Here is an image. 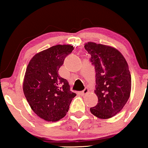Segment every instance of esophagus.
<instances>
[{"instance_id":"1","label":"esophagus","mask_w":148,"mask_h":148,"mask_svg":"<svg viewBox=\"0 0 148 148\" xmlns=\"http://www.w3.org/2000/svg\"><path fill=\"white\" fill-rule=\"evenodd\" d=\"M88 92H89V90H88V88H85L84 90H83L82 92H81V93H82V95H86V94H88Z\"/></svg>"}]
</instances>
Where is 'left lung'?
<instances>
[{
    "label": "left lung",
    "instance_id": "left-lung-1",
    "mask_svg": "<svg viewBox=\"0 0 148 148\" xmlns=\"http://www.w3.org/2000/svg\"><path fill=\"white\" fill-rule=\"evenodd\" d=\"M84 48L91 54L90 61L96 70V90L98 103L90 112L99 119L114 116L128 101L131 90V77L128 64L116 48L88 42Z\"/></svg>",
    "mask_w": 148,
    "mask_h": 148
}]
</instances>
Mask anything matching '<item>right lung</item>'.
<instances>
[{"label":"right lung","mask_w":148,"mask_h":148,"mask_svg":"<svg viewBox=\"0 0 148 148\" xmlns=\"http://www.w3.org/2000/svg\"><path fill=\"white\" fill-rule=\"evenodd\" d=\"M73 46H53L30 60L24 77L23 90L32 110L46 121L56 122L65 116L75 93L58 70Z\"/></svg>","instance_id":"1"}]
</instances>
